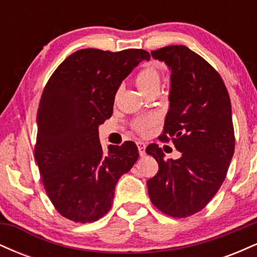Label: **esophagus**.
Masks as SVG:
<instances>
[{
	"instance_id": "esophagus-1",
	"label": "esophagus",
	"mask_w": 257,
	"mask_h": 257,
	"mask_svg": "<svg viewBox=\"0 0 257 257\" xmlns=\"http://www.w3.org/2000/svg\"><path fill=\"white\" fill-rule=\"evenodd\" d=\"M137 146L139 150V155H140L141 157H144V156L146 155V144L143 143V141H138Z\"/></svg>"
}]
</instances>
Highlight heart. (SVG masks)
Masks as SVG:
<instances>
[{
	"label": "heart",
	"instance_id": "heart-1",
	"mask_svg": "<svg viewBox=\"0 0 257 257\" xmlns=\"http://www.w3.org/2000/svg\"><path fill=\"white\" fill-rule=\"evenodd\" d=\"M162 82H163V75H162L161 67L152 63L146 64L145 66L141 67L135 76V84L145 95H149L151 93H158L162 87ZM156 123H157V117L150 114V116L139 117L133 120L132 128L138 134L146 135L151 126L155 125Z\"/></svg>",
	"mask_w": 257,
	"mask_h": 257
}]
</instances>
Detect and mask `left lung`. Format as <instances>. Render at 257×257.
Segmentation results:
<instances>
[{
  "mask_svg": "<svg viewBox=\"0 0 257 257\" xmlns=\"http://www.w3.org/2000/svg\"><path fill=\"white\" fill-rule=\"evenodd\" d=\"M172 69V89L162 141L172 140L179 159H164L157 144L146 152L158 163L147 180L152 204L172 217L198 213L216 194L234 153L231 100L220 73L185 46L151 52Z\"/></svg>",
  "mask_w": 257,
  "mask_h": 257,
  "instance_id": "8db88e82",
  "label": "left lung"
}]
</instances>
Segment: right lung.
Here are the masks:
<instances>
[{
	"label": "right lung",
	"instance_id": "1",
	"mask_svg": "<svg viewBox=\"0 0 257 257\" xmlns=\"http://www.w3.org/2000/svg\"><path fill=\"white\" fill-rule=\"evenodd\" d=\"M144 49H81L57 67L37 111L35 159L47 196L61 216L87 223L101 219L114 187L138 161L135 143L104 153L98 126L110 118L120 83L141 61Z\"/></svg>",
	"mask_w": 257,
	"mask_h": 257
}]
</instances>
